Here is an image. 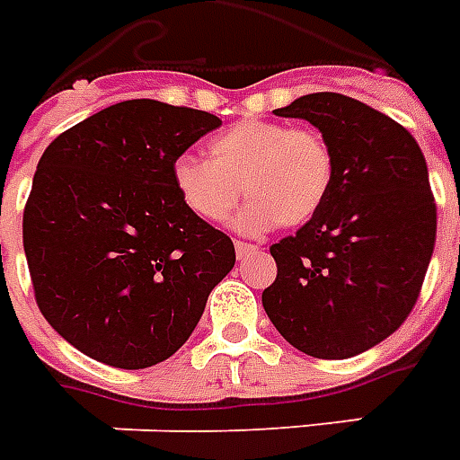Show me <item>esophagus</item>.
Returning <instances> with one entry per match:
<instances>
[{
  "label": "esophagus",
  "mask_w": 460,
  "mask_h": 460,
  "mask_svg": "<svg viewBox=\"0 0 460 460\" xmlns=\"http://www.w3.org/2000/svg\"><path fill=\"white\" fill-rule=\"evenodd\" d=\"M234 246H236V256L239 258H246L258 251V246H253V243H243V241H236Z\"/></svg>",
  "instance_id": "obj_1"
}]
</instances>
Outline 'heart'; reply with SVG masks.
<instances>
[{
    "mask_svg": "<svg viewBox=\"0 0 460 460\" xmlns=\"http://www.w3.org/2000/svg\"><path fill=\"white\" fill-rule=\"evenodd\" d=\"M209 161L182 153L172 182L190 212L219 224L243 197L241 234H263L278 224L299 226L324 204L334 161L322 136L280 121H241L209 141Z\"/></svg>",
    "mask_w": 460,
    "mask_h": 460,
    "instance_id": "obj_1",
    "label": "heart"
}]
</instances>
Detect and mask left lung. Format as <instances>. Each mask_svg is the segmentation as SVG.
I'll list each match as a JSON object with an SVG mask.
<instances>
[{"mask_svg": "<svg viewBox=\"0 0 460 460\" xmlns=\"http://www.w3.org/2000/svg\"><path fill=\"white\" fill-rule=\"evenodd\" d=\"M275 114L322 131L334 175L319 212L270 246L265 314L302 353L351 358L397 332L420 297L437 241L427 161L404 126L346 94H305Z\"/></svg>", "mask_w": 460, "mask_h": 460, "instance_id": "obj_1", "label": "left lung"}]
</instances>
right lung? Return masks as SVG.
I'll return each mask as SVG.
<instances>
[{
	"label": "right lung",
	"mask_w": 460,
	"mask_h": 460,
	"mask_svg": "<svg viewBox=\"0 0 460 460\" xmlns=\"http://www.w3.org/2000/svg\"><path fill=\"white\" fill-rule=\"evenodd\" d=\"M217 126L209 111L128 100L40 155L23 251L40 314L84 356L124 370L170 358L236 263L172 182L175 158Z\"/></svg>",
	"instance_id": "add662e5"
}]
</instances>
